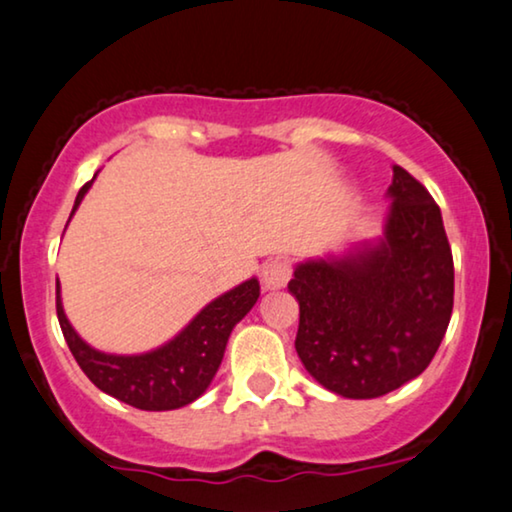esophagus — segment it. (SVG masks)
<instances>
[{"mask_svg": "<svg viewBox=\"0 0 512 512\" xmlns=\"http://www.w3.org/2000/svg\"><path fill=\"white\" fill-rule=\"evenodd\" d=\"M290 262L287 259H271V262H266L262 266V285L264 290H280V287L287 285V280H290Z\"/></svg>", "mask_w": 512, "mask_h": 512, "instance_id": "34e87169", "label": "esophagus"}]
</instances>
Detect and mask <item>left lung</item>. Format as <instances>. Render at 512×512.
Wrapping results in <instances>:
<instances>
[{
	"mask_svg": "<svg viewBox=\"0 0 512 512\" xmlns=\"http://www.w3.org/2000/svg\"><path fill=\"white\" fill-rule=\"evenodd\" d=\"M383 234L294 264V348L345 399H376L420 376L450 325L455 266L441 208L394 164Z\"/></svg>",
	"mask_w": 512,
	"mask_h": 512,
	"instance_id": "obj_1",
	"label": "left lung"
}]
</instances>
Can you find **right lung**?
Here are the masks:
<instances>
[{"instance_id": "obj_1", "label": "right lung", "mask_w": 512, "mask_h": 512, "mask_svg": "<svg viewBox=\"0 0 512 512\" xmlns=\"http://www.w3.org/2000/svg\"><path fill=\"white\" fill-rule=\"evenodd\" d=\"M95 178L78 190L71 215L81 206ZM257 299L259 280L250 278L208 301L171 341L162 343L160 348L139 352V355H113V352L92 348L71 327L64 315L60 280H55L57 320H60L64 341L78 366L99 390L141 410H176L197 401L220 369L229 334L246 318Z\"/></svg>"}]
</instances>
